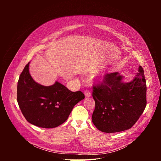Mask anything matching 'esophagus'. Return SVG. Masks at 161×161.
<instances>
[{"label": "esophagus", "mask_w": 161, "mask_h": 161, "mask_svg": "<svg viewBox=\"0 0 161 161\" xmlns=\"http://www.w3.org/2000/svg\"><path fill=\"white\" fill-rule=\"evenodd\" d=\"M85 96L87 97L91 96V94H90V92H89L88 90H85Z\"/></svg>", "instance_id": "1"}]
</instances>
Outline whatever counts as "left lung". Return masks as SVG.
<instances>
[{"mask_svg": "<svg viewBox=\"0 0 161 161\" xmlns=\"http://www.w3.org/2000/svg\"><path fill=\"white\" fill-rule=\"evenodd\" d=\"M118 72L106 73L101 84L94 86L96 103L92 120L101 131L114 133L130 129L143 113L147 104V85L143 69L130 82Z\"/></svg>", "mask_w": 161, "mask_h": 161, "instance_id": "obj_1", "label": "left lung"}]
</instances>
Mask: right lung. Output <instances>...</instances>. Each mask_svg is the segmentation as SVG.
<instances>
[{"mask_svg":"<svg viewBox=\"0 0 161 161\" xmlns=\"http://www.w3.org/2000/svg\"><path fill=\"white\" fill-rule=\"evenodd\" d=\"M29 62L17 86V101L25 119L42 128H54L67 120L74 106L85 98L81 91L71 92L58 81L50 86L36 82L29 73Z\"/></svg>","mask_w":161,"mask_h":161,"instance_id":"right-lung-1","label":"right lung"}]
</instances>
